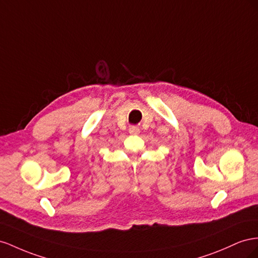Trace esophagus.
Here are the masks:
<instances>
[{"mask_svg":"<svg viewBox=\"0 0 258 258\" xmlns=\"http://www.w3.org/2000/svg\"><path fill=\"white\" fill-rule=\"evenodd\" d=\"M130 133L131 134H138L139 133V128L137 126H135V125H133V126L130 127Z\"/></svg>","mask_w":258,"mask_h":258,"instance_id":"esophagus-1","label":"esophagus"}]
</instances>
